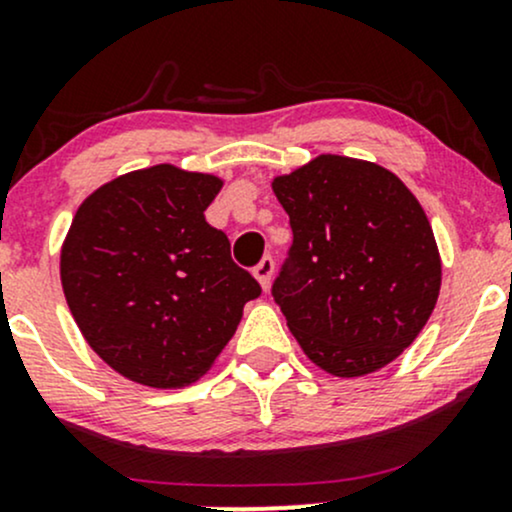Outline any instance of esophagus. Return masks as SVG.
<instances>
[{
	"instance_id": "esophagus-1",
	"label": "esophagus",
	"mask_w": 512,
	"mask_h": 512,
	"mask_svg": "<svg viewBox=\"0 0 512 512\" xmlns=\"http://www.w3.org/2000/svg\"><path fill=\"white\" fill-rule=\"evenodd\" d=\"M252 272H255L257 281H260V284H262V289L267 291L269 284H272V276H274V260H272V255H264L262 260L257 262V267L252 269Z\"/></svg>"
}]
</instances>
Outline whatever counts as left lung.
<instances>
[{
  "label": "left lung",
  "instance_id": "obj_1",
  "mask_svg": "<svg viewBox=\"0 0 512 512\" xmlns=\"http://www.w3.org/2000/svg\"><path fill=\"white\" fill-rule=\"evenodd\" d=\"M293 243L272 296L305 356L339 378L387 366L436 308L440 255L395 173L322 154L272 182Z\"/></svg>",
  "mask_w": 512,
  "mask_h": 512
}]
</instances>
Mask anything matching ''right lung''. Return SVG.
Returning <instances> with one entry per match:
<instances>
[{
    "label": "right lung",
    "instance_id": "obj_1",
    "mask_svg": "<svg viewBox=\"0 0 512 512\" xmlns=\"http://www.w3.org/2000/svg\"><path fill=\"white\" fill-rule=\"evenodd\" d=\"M223 182L168 163L98 187L62 245V289L81 334L125 378L195 383L262 293L204 211Z\"/></svg>",
    "mask_w": 512,
    "mask_h": 512
}]
</instances>
